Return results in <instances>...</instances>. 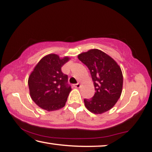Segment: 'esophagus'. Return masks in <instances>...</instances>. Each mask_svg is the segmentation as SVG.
<instances>
[{
	"label": "esophagus",
	"instance_id": "obj_1",
	"mask_svg": "<svg viewBox=\"0 0 152 152\" xmlns=\"http://www.w3.org/2000/svg\"><path fill=\"white\" fill-rule=\"evenodd\" d=\"M73 86H74L75 88H80L81 84H80V83H76V84H74Z\"/></svg>",
	"mask_w": 152,
	"mask_h": 152
}]
</instances>
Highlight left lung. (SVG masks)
Segmentation results:
<instances>
[{"instance_id":"obj_1","label":"left lung","mask_w":152,"mask_h":152,"mask_svg":"<svg viewBox=\"0 0 152 152\" xmlns=\"http://www.w3.org/2000/svg\"><path fill=\"white\" fill-rule=\"evenodd\" d=\"M78 59L90 70L94 83V96L84 99L85 106L94 114L110 110L120 98L123 88V74L117 63L99 49H91L78 56Z\"/></svg>"}]
</instances>
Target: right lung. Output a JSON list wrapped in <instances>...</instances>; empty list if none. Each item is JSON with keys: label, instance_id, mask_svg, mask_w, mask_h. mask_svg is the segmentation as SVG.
I'll list each match as a JSON object with an SVG mask.
<instances>
[{"label": "right lung", "instance_id": "right-lung-1", "mask_svg": "<svg viewBox=\"0 0 152 152\" xmlns=\"http://www.w3.org/2000/svg\"><path fill=\"white\" fill-rule=\"evenodd\" d=\"M69 58L49 54L42 58L28 80L30 96L42 109L54 111L64 106L71 91L68 75L61 72Z\"/></svg>", "mask_w": 152, "mask_h": 152}]
</instances>
